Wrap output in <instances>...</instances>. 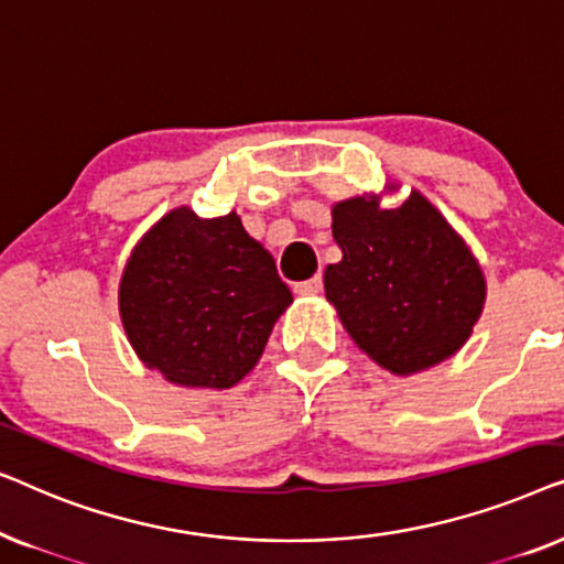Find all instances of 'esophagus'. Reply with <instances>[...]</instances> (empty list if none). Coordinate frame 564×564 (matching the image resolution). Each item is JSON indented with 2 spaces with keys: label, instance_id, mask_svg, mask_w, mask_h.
<instances>
[{
  "label": "esophagus",
  "instance_id": "34e87169",
  "mask_svg": "<svg viewBox=\"0 0 564 564\" xmlns=\"http://www.w3.org/2000/svg\"><path fill=\"white\" fill-rule=\"evenodd\" d=\"M321 290H323V276L321 274H315V276H311V280L295 284L297 295H318Z\"/></svg>",
  "mask_w": 564,
  "mask_h": 564
}]
</instances>
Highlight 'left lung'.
I'll use <instances>...</instances> for the list:
<instances>
[{"label":"left lung","mask_w":564,"mask_h":564,"mask_svg":"<svg viewBox=\"0 0 564 564\" xmlns=\"http://www.w3.org/2000/svg\"><path fill=\"white\" fill-rule=\"evenodd\" d=\"M344 259L326 267V297L377 365L413 375L452 357L480 318V267L426 197L382 210L375 197L334 207Z\"/></svg>","instance_id":"1"}]
</instances>
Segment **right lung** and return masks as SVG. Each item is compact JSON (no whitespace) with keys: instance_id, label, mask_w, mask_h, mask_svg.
Here are the masks:
<instances>
[{"instance_id":"right-lung-1","label":"right lung","mask_w":564,"mask_h":564,"mask_svg":"<svg viewBox=\"0 0 564 564\" xmlns=\"http://www.w3.org/2000/svg\"><path fill=\"white\" fill-rule=\"evenodd\" d=\"M290 303L272 253L236 213L199 220L187 207L172 210L135 246L120 282L135 354L187 388H234Z\"/></svg>"}]
</instances>
